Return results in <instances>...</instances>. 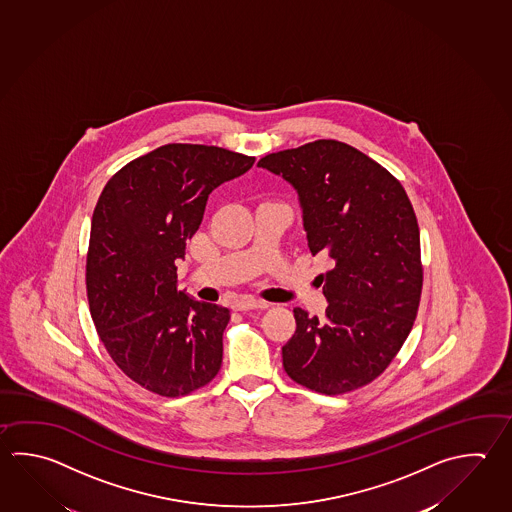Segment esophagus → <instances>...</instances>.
Listing matches in <instances>:
<instances>
[{
	"mask_svg": "<svg viewBox=\"0 0 512 512\" xmlns=\"http://www.w3.org/2000/svg\"><path fill=\"white\" fill-rule=\"evenodd\" d=\"M270 304L264 300L253 299V297H241L235 302V309L237 311H248V309H264L268 308Z\"/></svg>",
	"mask_w": 512,
	"mask_h": 512,
	"instance_id": "1",
	"label": "esophagus"
}]
</instances>
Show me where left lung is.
Listing matches in <instances>:
<instances>
[{"mask_svg": "<svg viewBox=\"0 0 512 512\" xmlns=\"http://www.w3.org/2000/svg\"><path fill=\"white\" fill-rule=\"evenodd\" d=\"M261 168L299 193L326 317L293 309L297 331L282 348L291 380L322 395H344L380 377L415 324L424 268L420 230L404 186L371 157L335 139L266 155Z\"/></svg>", "mask_w": 512, "mask_h": 512, "instance_id": "left-lung-1", "label": "left lung"}]
</instances>
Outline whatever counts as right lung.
<instances>
[{
    "instance_id": "add662e5",
    "label": "right lung",
    "mask_w": 512,
    "mask_h": 512,
    "mask_svg": "<svg viewBox=\"0 0 512 512\" xmlns=\"http://www.w3.org/2000/svg\"><path fill=\"white\" fill-rule=\"evenodd\" d=\"M255 157L206 145L159 146L123 166L99 195L87 255L97 335L117 367L161 396L212 382L230 309L177 290L186 241L208 195L246 174Z\"/></svg>"
}]
</instances>
